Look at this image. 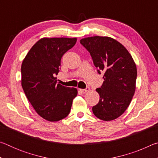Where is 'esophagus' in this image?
I'll return each mask as SVG.
<instances>
[{"label": "esophagus", "instance_id": "esophagus-1", "mask_svg": "<svg viewBox=\"0 0 158 158\" xmlns=\"http://www.w3.org/2000/svg\"><path fill=\"white\" fill-rule=\"evenodd\" d=\"M79 92H81V93H87V92L89 91V90H90V88L87 87L85 89H79Z\"/></svg>", "mask_w": 158, "mask_h": 158}]
</instances>
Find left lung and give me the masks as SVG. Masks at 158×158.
I'll return each mask as SVG.
<instances>
[{
	"label": "left lung",
	"instance_id": "left-lung-1",
	"mask_svg": "<svg viewBox=\"0 0 158 158\" xmlns=\"http://www.w3.org/2000/svg\"><path fill=\"white\" fill-rule=\"evenodd\" d=\"M80 43L90 52L98 73H105L102 85L96 89L100 101L93 106V114L102 121H113L124 113L132 100L137 66L126 48L112 37H85Z\"/></svg>",
	"mask_w": 158,
	"mask_h": 158
}]
</instances>
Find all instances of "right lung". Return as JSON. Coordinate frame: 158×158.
I'll return each mask as SVG.
<instances>
[{"label":"right lung","mask_w":158,"mask_h":158,"mask_svg":"<svg viewBox=\"0 0 158 158\" xmlns=\"http://www.w3.org/2000/svg\"><path fill=\"white\" fill-rule=\"evenodd\" d=\"M77 37H43L29 50L21 64V85L37 114L48 121L63 119L70 111L76 88L57 84L64 53L73 48Z\"/></svg>","instance_id":"right-lung-1"}]
</instances>
